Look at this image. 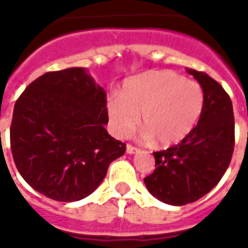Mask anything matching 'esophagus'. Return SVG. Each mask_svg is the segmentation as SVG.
<instances>
[{"label":"esophagus","instance_id":"1","mask_svg":"<svg viewBox=\"0 0 248 248\" xmlns=\"http://www.w3.org/2000/svg\"><path fill=\"white\" fill-rule=\"evenodd\" d=\"M126 152H127L128 155H134V153H136V152H139V149H138L136 147H134V145H131V144H127Z\"/></svg>","mask_w":248,"mask_h":248}]
</instances>
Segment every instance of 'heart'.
<instances>
[{
  "instance_id": "heart-1",
  "label": "heart",
  "mask_w": 248,
  "mask_h": 248,
  "mask_svg": "<svg viewBox=\"0 0 248 248\" xmlns=\"http://www.w3.org/2000/svg\"><path fill=\"white\" fill-rule=\"evenodd\" d=\"M200 85L170 71L148 72L127 79L122 93L108 99L113 132L126 138L138 124L145 140L155 139L162 147L183 141L196 127L203 110Z\"/></svg>"
}]
</instances>
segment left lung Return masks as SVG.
Instances as JSON below:
<instances>
[{
  "mask_svg": "<svg viewBox=\"0 0 248 248\" xmlns=\"http://www.w3.org/2000/svg\"><path fill=\"white\" fill-rule=\"evenodd\" d=\"M186 71L203 90L202 114L183 141L153 153L155 170L144 179L151 194L173 206L192 203L207 194L225 173L234 151L231 97L207 73Z\"/></svg>",
  "mask_w": 248,
  "mask_h": 248,
  "instance_id": "left-lung-1",
  "label": "left lung"
}]
</instances>
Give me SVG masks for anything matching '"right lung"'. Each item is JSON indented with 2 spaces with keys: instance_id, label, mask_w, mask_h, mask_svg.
<instances>
[{
  "instance_id": "obj_1",
  "label": "right lung",
  "mask_w": 248,
  "mask_h": 248,
  "mask_svg": "<svg viewBox=\"0 0 248 248\" xmlns=\"http://www.w3.org/2000/svg\"><path fill=\"white\" fill-rule=\"evenodd\" d=\"M105 124L107 93L83 68L45 73L14 107L10 145L17 171L47 198L82 200L126 151Z\"/></svg>"
}]
</instances>
